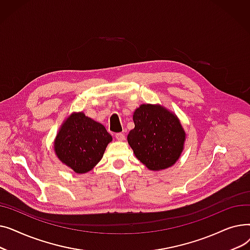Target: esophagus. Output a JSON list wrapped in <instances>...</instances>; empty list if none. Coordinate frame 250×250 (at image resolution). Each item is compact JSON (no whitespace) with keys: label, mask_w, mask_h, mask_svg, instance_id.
<instances>
[{"label":"esophagus","mask_w":250,"mask_h":250,"mask_svg":"<svg viewBox=\"0 0 250 250\" xmlns=\"http://www.w3.org/2000/svg\"><path fill=\"white\" fill-rule=\"evenodd\" d=\"M115 138H116L117 141H125V134H123V133H117V134H115Z\"/></svg>","instance_id":"34e87169"}]
</instances>
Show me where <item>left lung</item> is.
<instances>
[{
  "label": "left lung",
  "mask_w": 250,
  "mask_h": 250,
  "mask_svg": "<svg viewBox=\"0 0 250 250\" xmlns=\"http://www.w3.org/2000/svg\"><path fill=\"white\" fill-rule=\"evenodd\" d=\"M135 128L127 135L137 158L150 170L172 166L179 158L186 132L175 114L163 106L142 104L134 112Z\"/></svg>",
  "instance_id": "8db88e82"
}]
</instances>
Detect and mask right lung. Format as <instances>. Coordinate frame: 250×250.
Segmentation results:
<instances>
[{
  "mask_svg": "<svg viewBox=\"0 0 250 250\" xmlns=\"http://www.w3.org/2000/svg\"><path fill=\"white\" fill-rule=\"evenodd\" d=\"M111 141L112 137L101 124L78 112L62 125L54 147L64 165L76 173H86L101 160Z\"/></svg>",
  "mask_w": 250,
  "mask_h": 250,
  "instance_id": "1",
  "label": "right lung"
}]
</instances>
